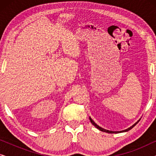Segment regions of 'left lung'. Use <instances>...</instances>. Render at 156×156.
Masks as SVG:
<instances>
[{
    "instance_id": "8db88e82",
    "label": "left lung",
    "mask_w": 156,
    "mask_h": 156,
    "mask_svg": "<svg viewBox=\"0 0 156 156\" xmlns=\"http://www.w3.org/2000/svg\"><path fill=\"white\" fill-rule=\"evenodd\" d=\"M89 120H90V121H91V123H92V124L94 126L97 128V129H98L99 130H100V131H103V132H106V133H121V132H126V131H129V130H131V129H133V128L137 124V123L139 122V120H138L137 122H136L135 123H134V124L132 126H131L130 128H129V129H126V130H123V131H108V130H106V129H104L103 128H101V127H100V126H98L97 123H95V122H94V121L92 120V119H91L90 117H89Z\"/></svg>"
}]
</instances>
